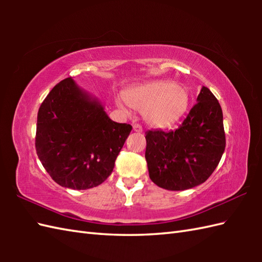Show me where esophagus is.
I'll return each instance as SVG.
<instances>
[{"mask_svg":"<svg viewBox=\"0 0 262 262\" xmlns=\"http://www.w3.org/2000/svg\"><path fill=\"white\" fill-rule=\"evenodd\" d=\"M133 129H134V132H136V133H142L143 132L142 126L138 125V124H135L134 126H133Z\"/></svg>","mask_w":262,"mask_h":262,"instance_id":"34e87169","label":"esophagus"}]
</instances>
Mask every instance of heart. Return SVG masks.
<instances>
[{
	"mask_svg": "<svg viewBox=\"0 0 262 262\" xmlns=\"http://www.w3.org/2000/svg\"><path fill=\"white\" fill-rule=\"evenodd\" d=\"M125 100L129 107L144 114L154 128H169L179 121L189 107V93L169 80L151 81L127 90Z\"/></svg>",
	"mask_w": 262,
	"mask_h": 262,
	"instance_id": "heart-1",
	"label": "heart"
}]
</instances>
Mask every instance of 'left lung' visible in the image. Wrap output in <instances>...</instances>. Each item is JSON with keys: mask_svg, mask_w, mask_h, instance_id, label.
<instances>
[{"mask_svg": "<svg viewBox=\"0 0 262 262\" xmlns=\"http://www.w3.org/2000/svg\"><path fill=\"white\" fill-rule=\"evenodd\" d=\"M145 159L155 185L186 190L202 185L219 165L225 149L223 111L208 88L176 130H148Z\"/></svg>", "mask_w": 262, "mask_h": 262, "instance_id": "1", "label": "left lung"}]
</instances>
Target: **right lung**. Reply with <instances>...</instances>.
I'll list each match as a JSON object with an SVG mask.
<instances>
[{
    "instance_id": "add662e5",
    "label": "right lung",
    "mask_w": 262,
    "mask_h": 262,
    "mask_svg": "<svg viewBox=\"0 0 262 262\" xmlns=\"http://www.w3.org/2000/svg\"><path fill=\"white\" fill-rule=\"evenodd\" d=\"M130 130V125L111 120L98 98L68 77L39 108L36 151L55 182L85 190L111 174Z\"/></svg>"
}]
</instances>
